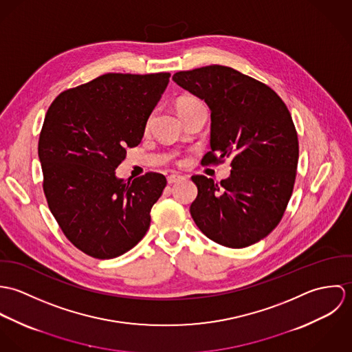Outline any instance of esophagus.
<instances>
[{
	"instance_id": "esophagus-1",
	"label": "esophagus",
	"mask_w": 352,
	"mask_h": 352,
	"mask_svg": "<svg viewBox=\"0 0 352 352\" xmlns=\"http://www.w3.org/2000/svg\"><path fill=\"white\" fill-rule=\"evenodd\" d=\"M166 180H168V184H175V183L183 180V176H180V175H169L166 177Z\"/></svg>"
}]
</instances>
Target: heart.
<instances>
[{"label": "heart", "mask_w": 352, "mask_h": 352, "mask_svg": "<svg viewBox=\"0 0 352 352\" xmlns=\"http://www.w3.org/2000/svg\"><path fill=\"white\" fill-rule=\"evenodd\" d=\"M201 104V101L198 100L197 98L182 96L180 99H177V101H176V109H177L179 115H183L184 112H187V111H190V109H192V108H195V107H198ZM149 124H151V120H148L146 126L149 127Z\"/></svg>", "instance_id": "1"}]
</instances>
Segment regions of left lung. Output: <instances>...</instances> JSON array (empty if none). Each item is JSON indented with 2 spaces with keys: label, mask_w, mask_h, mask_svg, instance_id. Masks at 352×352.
Masks as SVG:
<instances>
[{
  "label": "left lung",
  "mask_w": 352,
  "mask_h": 352,
  "mask_svg": "<svg viewBox=\"0 0 352 352\" xmlns=\"http://www.w3.org/2000/svg\"><path fill=\"white\" fill-rule=\"evenodd\" d=\"M173 81L211 109L204 164L229 158L232 166L221 183L191 177L198 187L191 217L214 243L250 247L278 226L293 194L300 146L290 111L268 85L228 66L177 72Z\"/></svg>",
  "instance_id": "left-lung-1"
}]
</instances>
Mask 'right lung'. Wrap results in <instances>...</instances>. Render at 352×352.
<instances>
[{"instance_id": "1", "label": "right lung", "mask_w": 352, "mask_h": 352, "mask_svg": "<svg viewBox=\"0 0 352 352\" xmlns=\"http://www.w3.org/2000/svg\"><path fill=\"white\" fill-rule=\"evenodd\" d=\"M169 73H107L63 91L39 135L43 191L66 239L95 258L134 248L151 226L166 179L148 172L124 182L115 169L142 141Z\"/></svg>"}]
</instances>
